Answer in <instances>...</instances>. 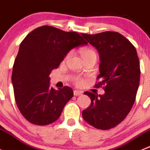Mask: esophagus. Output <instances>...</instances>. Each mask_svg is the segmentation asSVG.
Here are the masks:
<instances>
[{
	"mask_svg": "<svg viewBox=\"0 0 150 150\" xmlns=\"http://www.w3.org/2000/svg\"><path fill=\"white\" fill-rule=\"evenodd\" d=\"M83 92L80 91V90H74V95L75 96H81Z\"/></svg>",
	"mask_w": 150,
	"mask_h": 150,
	"instance_id": "34e87169",
	"label": "esophagus"
}]
</instances>
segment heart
<instances>
[{
    "mask_svg": "<svg viewBox=\"0 0 150 150\" xmlns=\"http://www.w3.org/2000/svg\"><path fill=\"white\" fill-rule=\"evenodd\" d=\"M81 54L82 58H87L89 57H96V53L95 52L94 50H93L92 48H83L81 50ZM69 57V54H68L67 56V58H68ZM74 81L77 83V84H81L82 83V80L80 78L78 77H75L74 78Z\"/></svg>",
    "mask_w": 150,
    "mask_h": 150,
    "instance_id": "1",
    "label": "heart"
}]
</instances>
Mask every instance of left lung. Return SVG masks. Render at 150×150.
<instances>
[{"label": "left lung", "mask_w": 150, "mask_h": 150, "mask_svg": "<svg viewBox=\"0 0 150 150\" xmlns=\"http://www.w3.org/2000/svg\"><path fill=\"white\" fill-rule=\"evenodd\" d=\"M99 54V75L105 85L103 95L84 92L91 104L82 111L90 125L102 130L117 126L129 114L135 101L140 83V63L137 51L125 36L107 31L95 35L81 33Z\"/></svg>", "instance_id": "left-lung-1"}]
</instances>
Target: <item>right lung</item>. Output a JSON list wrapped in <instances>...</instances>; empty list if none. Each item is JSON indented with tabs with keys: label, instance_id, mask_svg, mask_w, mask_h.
Instances as JSON below:
<instances>
[{
	"label": "right lung",
	"instance_id": "obj_1",
	"mask_svg": "<svg viewBox=\"0 0 150 150\" xmlns=\"http://www.w3.org/2000/svg\"><path fill=\"white\" fill-rule=\"evenodd\" d=\"M87 42L76 32L51 26L33 30L20 44L13 68L12 83L16 105L30 122L45 125L55 122L73 96L69 87L54 90L49 75L74 48Z\"/></svg>",
	"mask_w": 150,
	"mask_h": 150
}]
</instances>
